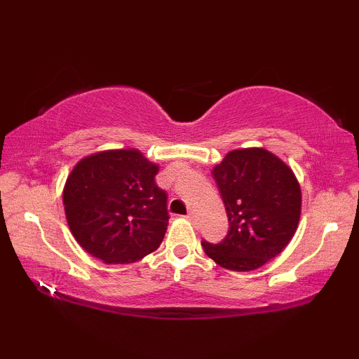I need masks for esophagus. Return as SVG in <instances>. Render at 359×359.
<instances>
[{
  "label": "esophagus",
  "instance_id": "1",
  "mask_svg": "<svg viewBox=\"0 0 359 359\" xmlns=\"http://www.w3.org/2000/svg\"><path fill=\"white\" fill-rule=\"evenodd\" d=\"M185 218H187V220H190V222H193V220H194V215H193V214H191V212H190V214H188V215H187Z\"/></svg>",
  "mask_w": 359,
  "mask_h": 359
}]
</instances>
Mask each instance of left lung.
I'll return each instance as SVG.
<instances>
[{
  "instance_id": "1",
  "label": "left lung",
  "mask_w": 359,
  "mask_h": 359,
  "mask_svg": "<svg viewBox=\"0 0 359 359\" xmlns=\"http://www.w3.org/2000/svg\"><path fill=\"white\" fill-rule=\"evenodd\" d=\"M229 229L220 244L203 241L204 252L229 271H253L290 244L301 217V187L294 172L266 149L226 154L212 169Z\"/></svg>"
}]
</instances>
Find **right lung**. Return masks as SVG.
<instances>
[{
    "label": "right lung",
    "instance_id": "add662e5",
    "mask_svg": "<svg viewBox=\"0 0 359 359\" xmlns=\"http://www.w3.org/2000/svg\"><path fill=\"white\" fill-rule=\"evenodd\" d=\"M158 166L136 149L82 158L63 190L69 229L85 252L107 264H128L160 247L168 229V194Z\"/></svg>",
    "mask_w": 359,
    "mask_h": 359
}]
</instances>
